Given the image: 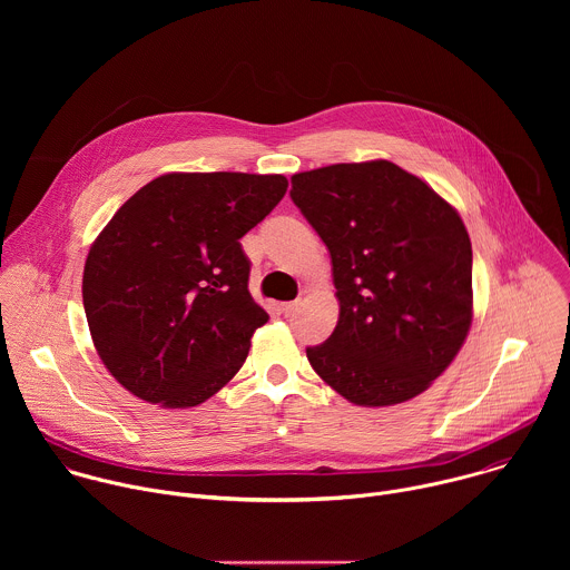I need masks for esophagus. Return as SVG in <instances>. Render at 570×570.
<instances>
[{
  "label": "esophagus",
  "instance_id": "esophagus-1",
  "mask_svg": "<svg viewBox=\"0 0 570 570\" xmlns=\"http://www.w3.org/2000/svg\"><path fill=\"white\" fill-rule=\"evenodd\" d=\"M297 306H299L297 299H295V302H284V304H282V313H284V315H293V313L297 311Z\"/></svg>",
  "mask_w": 570,
  "mask_h": 570
}]
</instances>
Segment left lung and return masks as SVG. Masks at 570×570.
Listing matches in <instances>:
<instances>
[{
	"mask_svg": "<svg viewBox=\"0 0 570 570\" xmlns=\"http://www.w3.org/2000/svg\"><path fill=\"white\" fill-rule=\"evenodd\" d=\"M291 198L327 246L341 317L306 347L317 376L356 405L424 392L471 327V240L458 212L387 159L291 178Z\"/></svg>",
	"mask_w": 570,
	"mask_h": 570,
	"instance_id": "8db88e82",
	"label": "left lung"
}]
</instances>
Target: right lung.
Returning <instances> with one entry per match:
<instances>
[{"label": "right lung", "mask_w": 570, "mask_h": 570, "mask_svg": "<svg viewBox=\"0 0 570 570\" xmlns=\"http://www.w3.org/2000/svg\"><path fill=\"white\" fill-rule=\"evenodd\" d=\"M284 176L167 174L128 198L90 248L83 306L95 347L135 396L191 409L248 358L268 313L240 238L284 198Z\"/></svg>", "instance_id": "obj_1"}]
</instances>
